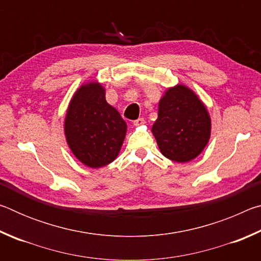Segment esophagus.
<instances>
[{
  "label": "esophagus",
  "mask_w": 261,
  "mask_h": 261,
  "mask_svg": "<svg viewBox=\"0 0 261 261\" xmlns=\"http://www.w3.org/2000/svg\"><path fill=\"white\" fill-rule=\"evenodd\" d=\"M144 123H145V118H144V117H140V118H138V120L134 121V125H135V126H137V125H143Z\"/></svg>",
  "instance_id": "1"
}]
</instances>
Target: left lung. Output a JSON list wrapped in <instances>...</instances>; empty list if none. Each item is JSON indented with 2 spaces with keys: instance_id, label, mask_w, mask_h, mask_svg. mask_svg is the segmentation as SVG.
I'll return each instance as SVG.
<instances>
[{
  "instance_id": "obj_1",
  "label": "left lung",
  "mask_w": 261,
  "mask_h": 261,
  "mask_svg": "<svg viewBox=\"0 0 261 261\" xmlns=\"http://www.w3.org/2000/svg\"><path fill=\"white\" fill-rule=\"evenodd\" d=\"M152 132L163 155L175 162H188L208 143L211 117L196 93L179 84L168 88L161 98Z\"/></svg>"
}]
</instances>
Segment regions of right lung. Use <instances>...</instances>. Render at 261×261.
<instances>
[{"label": "right lung", "mask_w": 261, "mask_h": 261, "mask_svg": "<svg viewBox=\"0 0 261 261\" xmlns=\"http://www.w3.org/2000/svg\"><path fill=\"white\" fill-rule=\"evenodd\" d=\"M70 149L90 168H101L117 158L126 134V123L106 101L105 88L91 82L78 88L70 101L64 122Z\"/></svg>", "instance_id": "obj_1"}]
</instances>
